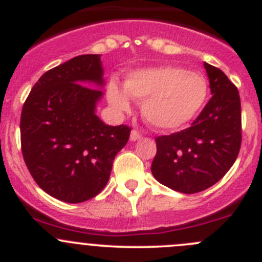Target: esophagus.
Returning a JSON list of instances; mask_svg holds the SVG:
<instances>
[{
	"mask_svg": "<svg viewBox=\"0 0 262 262\" xmlns=\"http://www.w3.org/2000/svg\"><path fill=\"white\" fill-rule=\"evenodd\" d=\"M142 138V134L139 133L138 130H132L130 133V141H138V139Z\"/></svg>",
	"mask_w": 262,
	"mask_h": 262,
	"instance_id": "obj_1",
	"label": "esophagus"
}]
</instances>
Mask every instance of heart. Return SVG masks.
Instances as JSON below:
<instances>
[{
  "label": "heart",
  "mask_w": 262,
  "mask_h": 262,
  "mask_svg": "<svg viewBox=\"0 0 262 262\" xmlns=\"http://www.w3.org/2000/svg\"><path fill=\"white\" fill-rule=\"evenodd\" d=\"M125 92L115 82L107 99L119 112L130 110V96L142 101V115L157 129L172 130L196 118L207 104L209 84L200 73L178 66L137 70L125 80Z\"/></svg>",
  "instance_id": "b5f03b06"
}]
</instances>
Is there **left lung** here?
I'll use <instances>...</instances> for the list:
<instances>
[{"instance_id":"8db88e82","label":"left lung","mask_w":262,"mask_h":262,"mask_svg":"<svg viewBox=\"0 0 262 262\" xmlns=\"http://www.w3.org/2000/svg\"><path fill=\"white\" fill-rule=\"evenodd\" d=\"M212 99L191 126L156 138L152 175L165 186L195 194L228 172L241 148V100L237 87L219 68L204 62Z\"/></svg>"}]
</instances>
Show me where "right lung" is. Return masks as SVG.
<instances>
[{"label":"right lung","instance_id":"1","mask_svg":"<svg viewBox=\"0 0 262 262\" xmlns=\"http://www.w3.org/2000/svg\"><path fill=\"white\" fill-rule=\"evenodd\" d=\"M100 54L72 58L44 73L23 106L21 150L31 176L50 196L82 203L109 181L132 129L96 115L105 84Z\"/></svg>","mask_w":262,"mask_h":262}]
</instances>
